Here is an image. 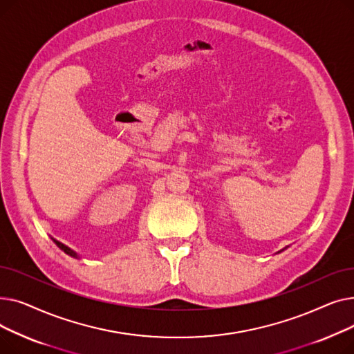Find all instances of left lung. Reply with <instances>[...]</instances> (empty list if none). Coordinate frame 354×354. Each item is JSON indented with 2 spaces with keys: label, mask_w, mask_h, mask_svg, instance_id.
<instances>
[{
  "label": "left lung",
  "mask_w": 354,
  "mask_h": 354,
  "mask_svg": "<svg viewBox=\"0 0 354 354\" xmlns=\"http://www.w3.org/2000/svg\"><path fill=\"white\" fill-rule=\"evenodd\" d=\"M281 251H283V250H281Z\"/></svg>",
  "instance_id": "1"
}]
</instances>
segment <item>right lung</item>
I'll use <instances>...</instances> for the list:
<instances>
[{
	"label": "right lung",
	"mask_w": 354,
	"mask_h": 354,
	"mask_svg": "<svg viewBox=\"0 0 354 354\" xmlns=\"http://www.w3.org/2000/svg\"><path fill=\"white\" fill-rule=\"evenodd\" d=\"M54 243H55V245H57L62 251H64L67 255H70V257H73V258H79V255H77V252L76 251H73L71 248H68L67 245H64V244H62L60 241H57V239H54V238H51Z\"/></svg>",
	"instance_id": "obj_1"
}]
</instances>
